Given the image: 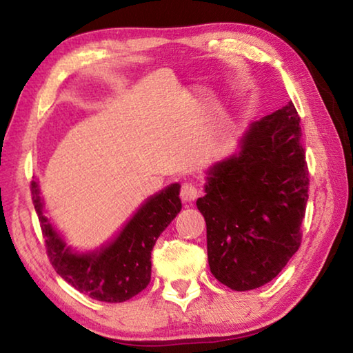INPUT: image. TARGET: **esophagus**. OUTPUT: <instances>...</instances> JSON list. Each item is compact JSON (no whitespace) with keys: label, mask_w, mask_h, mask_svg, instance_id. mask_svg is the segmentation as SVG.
<instances>
[{"label":"esophagus","mask_w":353,"mask_h":353,"mask_svg":"<svg viewBox=\"0 0 353 353\" xmlns=\"http://www.w3.org/2000/svg\"><path fill=\"white\" fill-rule=\"evenodd\" d=\"M201 194V191L198 188V185L193 183V182H185L182 183V188H181V196L185 202H191L194 199H198Z\"/></svg>","instance_id":"34e87169"}]
</instances>
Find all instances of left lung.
Wrapping results in <instances>:
<instances>
[{
  "label": "left lung",
  "mask_w": 353,
  "mask_h": 353,
  "mask_svg": "<svg viewBox=\"0 0 353 353\" xmlns=\"http://www.w3.org/2000/svg\"><path fill=\"white\" fill-rule=\"evenodd\" d=\"M299 123L292 103L254 121L240 154L213 166L196 201L210 271L235 291L271 282L301 248L310 174Z\"/></svg>",
  "instance_id": "obj_1"
}]
</instances>
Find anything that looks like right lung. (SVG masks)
<instances>
[{"label":"right lung","instance_id":"right-lung-1","mask_svg":"<svg viewBox=\"0 0 353 353\" xmlns=\"http://www.w3.org/2000/svg\"><path fill=\"white\" fill-rule=\"evenodd\" d=\"M179 190L181 185L172 183L152 196L109 246L99 252L77 255L65 248L46 219L39 185L32 181L34 208L52 268L77 291L101 302H124L139 294L151 280V252L155 241L182 208Z\"/></svg>","mask_w":353,"mask_h":353}]
</instances>
